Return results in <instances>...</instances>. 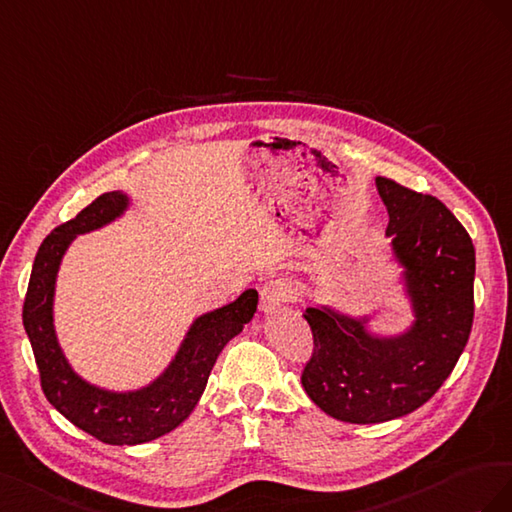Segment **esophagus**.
Listing matches in <instances>:
<instances>
[{
  "instance_id": "34e87169",
  "label": "esophagus",
  "mask_w": 512,
  "mask_h": 512,
  "mask_svg": "<svg viewBox=\"0 0 512 512\" xmlns=\"http://www.w3.org/2000/svg\"><path fill=\"white\" fill-rule=\"evenodd\" d=\"M294 285L285 279H276L266 283V287L261 289V311L264 313H272L279 311L283 304H287L289 300H294Z\"/></svg>"
}]
</instances>
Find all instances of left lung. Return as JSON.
<instances>
[{
    "mask_svg": "<svg viewBox=\"0 0 512 512\" xmlns=\"http://www.w3.org/2000/svg\"><path fill=\"white\" fill-rule=\"evenodd\" d=\"M388 210L386 236L405 268L416 321L401 337L379 339L367 319L306 309L313 352L302 386L328 416L373 425L401 418L440 390L465 349L474 321L476 253L470 233L440 199L377 178Z\"/></svg>",
    "mask_w": 512,
    "mask_h": 512,
    "instance_id": "obj_1",
    "label": "left lung"
}]
</instances>
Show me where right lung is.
<instances>
[{"label":"right lung","mask_w":512,"mask_h":512,"mask_svg":"<svg viewBox=\"0 0 512 512\" xmlns=\"http://www.w3.org/2000/svg\"><path fill=\"white\" fill-rule=\"evenodd\" d=\"M128 206L124 193H105L72 221L55 227L42 240L23 302V326L32 343L47 401L81 431L113 446L152 442L191 416L206 390L210 371L223 347L242 332L257 311V291L201 315L188 330L169 369L148 388L109 392L90 386L70 369L53 330V289L60 261L77 233H87L118 218Z\"/></svg>","instance_id":"add662e5"}]
</instances>
